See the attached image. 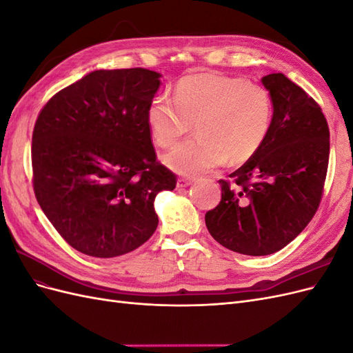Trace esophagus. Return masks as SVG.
Returning a JSON list of instances; mask_svg holds the SVG:
<instances>
[{"instance_id": "obj_1", "label": "esophagus", "mask_w": 353, "mask_h": 353, "mask_svg": "<svg viewBox=\"0 0 353 353\" xmlns=\"http://www.w3.org/2000/svg\"><path fill=\"white\" fill-rule=\"evenodd\" d=\"M191 183H193V181L188 179V178H178V181H176V185H178L179 188H184V187L191 185Z\"/></svg>"}]
</instances>
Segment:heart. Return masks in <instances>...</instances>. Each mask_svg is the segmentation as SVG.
<instances>
[{"mask_svg": "<svg viewBox=\"0 0 353 353\" xmlns=\"http://www.w3.org/2000/svg\"><path fill=\"white\" fill-rule=\"evenodd\" d=\"M174 99L157 95L147 122L159 147L174 145L196 123L197 137L178 144L165 162L176 174L197 176L227 162L243 163L268 135L274 104L263 85L221 73L179 79Z\"/></svg>", "mask_w": 353, "mask_h": 353, "instance_id": "obj_1", "label": "heart"}]
</instances>
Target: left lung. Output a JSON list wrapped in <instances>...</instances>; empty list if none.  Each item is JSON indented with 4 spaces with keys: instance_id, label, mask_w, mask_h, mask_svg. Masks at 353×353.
<instances>
[{
    "instance_id": "left-lung-1",
    "label": "left lung",
    "mask_w": 353,
    "mask_h": 353,
    "mask_svg": "<svg viewBox=\"0 0 353 353\" xmlns=\"http://www.w3.org/2000/svg\"><path fill=\"white\" fill-rule=\"evenodd\" d=\"M274 104L271 130L248 162L219 179L221 201L206 213L210 236L249 256L281 250L301 234L319 206L330 131L316 101L283 73L262 78Z\"/></svg>"
}]
</instances>
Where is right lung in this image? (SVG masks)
<instances>
[{
  "instance_id": "1",
  "label": "right lung",
  "mask_w": 353,
  "mask_h": 353,
  "mask_svg": "<svg viewBox=\"0 0 353 353\" xmlns=\"http://www.w3.org/2000/svg\"><path fill=\"white\" fill-rule=\"evenodd\" d=\"M162 74L94 70L42 108L32 134L34 191L42 212L78 252L114 258L153 236L154 199L176 176L160 165L147 109Z\"/></svg>"
}]
</instances>
